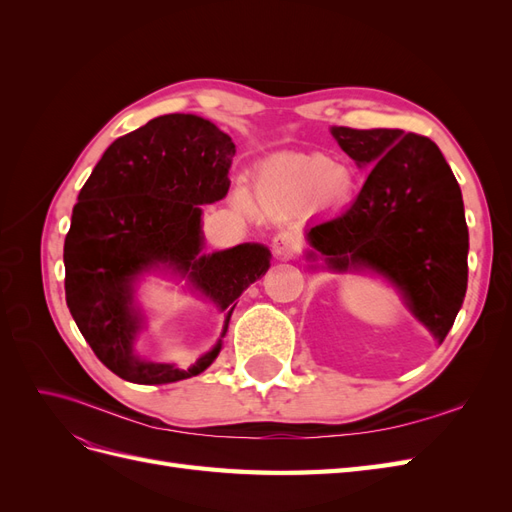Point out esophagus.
<instances>
[{
  "mask_svg": "<svg viewBox=\"0 0 512 512\" xmlns=\"http://www.w3.org/2000/svg\"><path fill=\"white\" fill-rule=\"evenodd\" d=\"M271 245H273V252L277 256L290 258V256H294V254L299 252V237L294 235V232L284 230V232H277V235L273 237Z\"/></svg>",
  "mask_w": 512,
  "mask_h": 512,
  "instance_id": "1",
  "label": "esophagus"
}]
</instances>
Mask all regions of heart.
<instances>
[{
	"mask_svg": "<svg viewBox=\"0 0 512 512\" xmlns=\"http://www.w3.org/2000/svg\"><path fill=\"white\" fill-rule=\"evenodd\" d=\"M254 190L260 203L271 209L301 203L318 192L339 200L350 190V175L346 168L320 153H297L262 164L254 177Z\"/></svg>",
	"mask_w": 512,
	"mask_h": 512,
	"instance_id": "b5f03b06",
	"label": "heart"
}]
</instances>
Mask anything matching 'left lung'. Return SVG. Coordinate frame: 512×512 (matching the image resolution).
Listing matches in <instances>:
<instances>
[{
  "instance_id": "1",
  "label": "left lung",
  "mask_w": 512,
  "mask_h": 512,
  "mask_svg": "<svg viewBox=\"0 0 512 512\" xmlns=\"http://www.w3.org/2000/svg\"><path fill=\"white\" fill-rule=\"evenodd\" d=\"M331 134L371 170L348 209L307 230V260L386 277L442 344L468 288V224L451 166L421 134L344 126Z\"/></svg>"
}]
</instances>
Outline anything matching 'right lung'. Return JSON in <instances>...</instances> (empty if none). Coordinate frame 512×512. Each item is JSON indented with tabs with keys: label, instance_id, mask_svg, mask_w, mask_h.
Listing matches in <instances>:
<instances>
[{
	"label": "right lung",
	"instance_id": "obj_1",
	"mask_svg": "<svg viewBox=\"0 0 512 512\" xmlns=\"http://www.w3.org/2000/svg\"><path fill=\"white\" fill-rule=\"evenodd\" d=\"M235 143L196 115H162L104 151L85 181L64 243L66 303L98 359L134 384H168L203 374L222 350L181 369L134 354L143 316L134 307L138 275L166 267L218 305L224 331L241 292L260 280L271 252L241 243L203 252L200 205L228 194Z\"/></svg>",
	"mask_w": 512,
	"mask_h": 512
}]
</instances>
